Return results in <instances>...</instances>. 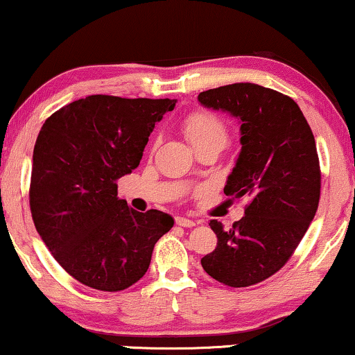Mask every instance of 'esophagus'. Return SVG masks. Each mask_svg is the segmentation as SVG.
<instances>
[{"instance_id": "obj_1", "label": "esophagus", "mask_w": 355, "mask_h": 355, "mask_svg": "<svg viewBox=\"0 0 355 355\" xmlns=\"http://www.w3.org/2000/svg\"><path fill=\"white\" fill-rule=\"evenodd\" d=\"M176 225H178V226H182V227H192V226H196L197 223L193 221V220H189V218L176 216Z\"/></svg>"}]
</instances>
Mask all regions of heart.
<instances>
[{
	"mask_svg": "<svg viewBox=\"0 0 355 355\" xmlns=\"http://www.w3.org/2000/svg\"><path fill=\"white\" fill-rule=\"evenodd\" d=\"M182 129L193 148L208 142H220L225 145L227 140L226 124L210 111H192L184 119Z\"/></svg>",
	"mask_w": 355,
	"mask_h": 355,
	"instance_id": "1",
	"label": "heart"
}]
</instances>
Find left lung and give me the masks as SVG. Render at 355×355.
Instances as JSON below:
<instances>
[{
    "instance_id": "1",
    "label": "left lung",
    "mask_w": 355,
    "mask_h": 355,
    "mask_svg": "<svg viewBox=\"0 0 355 355\" xmlns=\"http://www.w3.org/2000/svg\"><path fill=\"white\" fill-rule=\"evenodd\" d=\"M198 101L241 121L242 148L225 193L247 200L230 230L210 221L218 242L202 266L223 284L247 288L283 268L317 213V145L297 103L276 90L239 82L202 92Z\"/></svg>"
}]
</instances>
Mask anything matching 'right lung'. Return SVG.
<instances>
[{
	"mask_svg": "<svg viewBox=\"0 0 355 355\" xmlns=\"http://www.w3.org/2000/svg\"><path fill=\"white\" fill-rule=\"evenodd\" d=\"M176 100L90 95L42 125L31 179V211L55 260L79 283L116 293L147 273L168 213L135 211L118 179L142 159L150 134Z\"/></svg>",
	"mask_w": 355,
	"mask_h": 355,
	"instance_id": "1",
	"label": "right lung"
}]
</instances>
